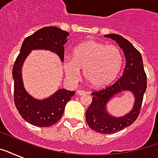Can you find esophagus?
Listing matches in <instances>:
<instances>
[{"label":"esophagus","instance_id":"esophagus-1","mask_svg":"<svg viewBox=\"0 0 158 158\" xmlns=\"http://www.w3.org/2000/svg\"><path fill=\"white\" fill-rule=\"evenodd\" d=\"M77 94H78V95H79V96H82V95L86 94V92L83 91V90H78V91H77Z\"/></svg>","mask_w":158,"mask_h":158}]
</instances>
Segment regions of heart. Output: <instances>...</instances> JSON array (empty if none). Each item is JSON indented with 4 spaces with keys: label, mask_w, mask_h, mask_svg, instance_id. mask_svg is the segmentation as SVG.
<instances>
[{
    "label": "heart",
    "mask_w": 158,
    "mask_h": 158,
    "mask_svg": "<svg viewBox=\"0 0 158 158\" xmlns=\"http://www.w3.org/2000/svg\"><path fill=\"white\" fill-rule=\"evenodd\" d=\"M122 63V54L116 46L90 40L74 48L72 58L64 60V68L67 76L74 81L84 69V76L90 85L102 88L117 76Z\"/></svg>",
    "instance_id": "heart-1"
}]
</instances>
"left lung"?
Here are the masks:
<instances>
[{"instance_id": "1", "label": "left lung", "mask_w": 158, "mask_h": 158, "mask_svg": "<svg viewBox=\"0 0 158 158\" xmlns=\"http://www.w3.org/2000/svg\"><path fill=\"white\" fill-rule=\"evenodd\" d=\"M106 38L115 41L125 56V68L123 74L114 84L92 93L93 101L86 111V121L92 130L100 134H112L132 125L140 113L143 95L147 89V75L140 52L123 37L107 34ZM121 91H130L135 95L132 110L124 117L115 118L107 112L105 106L114 95Z\"/></svg>"}]
</instances>
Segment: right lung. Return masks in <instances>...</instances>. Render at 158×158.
Wrapping results in <instances>:
<instances>
[{"instance_id": "1", "label": "right lung", "mask_w": 158, "mask_h": 158, "mask_svg": "<svg viewBox=\"0 0 158 158\" xmlns=\"http://www.w3.org/2000/svg\"><path fill=\"white\" fill-rule=\"evenodd\" d=\"M69 33L50 26L41 28L23 41L20 52L16 58L12 69L14 79V101L19 113L29 124L38 127H48L61 118L64 106L75 91L59 89L53 95L43 99L33 98L23 87L21 69L23 61L32 50L44 49L56 52L64 60V43Z\"/></svg>"}]
</instances>
